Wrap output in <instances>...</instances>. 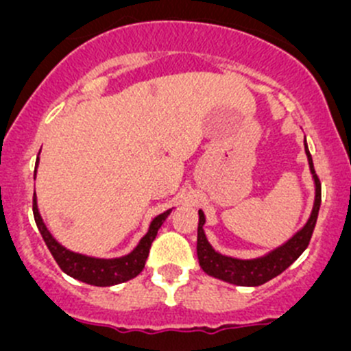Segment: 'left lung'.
<instances>
[{
    "instance_id": "left-lung-1",
    "label": "left lung",
    "mask_w": 351,
    "mask_h": 351,
    "mask_svg": "<svg viewBox=\"0 0 351 351\" xmlns=\"http://www.w3.org/2000/svg\"><path fill=\"white\" fill-rule=\"evenodd\" d=\"M304 149H306L307 161H309L311 175L314 180V205L313 212H311L309 219L306 224L289 239L282 246L275 247L270 253L263 254V256L251 258V260H241V258L226 256V254L219 253L212 247L208 243L207 236H205L204 226H205V214L198 210V232H197V256L198 263H200L202 270L210 277L224 280L228 284L241 285V287H258L267 284L268 280L280 275L282 271L287 270L300 254L307 247L313 236L314 226H316L317 214H319L321 205V183L317 178L316 171H314L313 158H311L309 147H307L306 139H304Z\"/></svg>"
}]
</instances>
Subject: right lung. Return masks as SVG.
<instances>
[{"label":"right lung","mask_w":351,"mask_h":351,"mask_svg":"<svg viewBox=\"0 0 351 351\" xmlns=\"http://www.w3.org/2000/svg\"><path fill=\"white\" fill-rule=\"evenodd\" d=\"M37 165H38V159H37ZM35 173H37V168H35L34 175ZM169 214H171V208L162 212V214L156 215L153 221H151L146 236H144V238L139 241V244H137L129 254H125V256L95 258V256H86V254H81V253H74V251L67 250V247L62 246L61 243L56 241L54 236L49 232L47 226H45L44 221H42V215L37 207V197H35L34 193L35 224H37L42 238H44L49 251L52 253L54 260L58 261L61 270L69 275V277L76 278V280L84 282V284H90V285H97V287L117 285L137 277V275L144 270V265H146L151 244H153L154 238L158 236L159 228H161L162 222L166 221V217H168Z\"/></svg>","instance_id":"add662e5"}]
</instances>
